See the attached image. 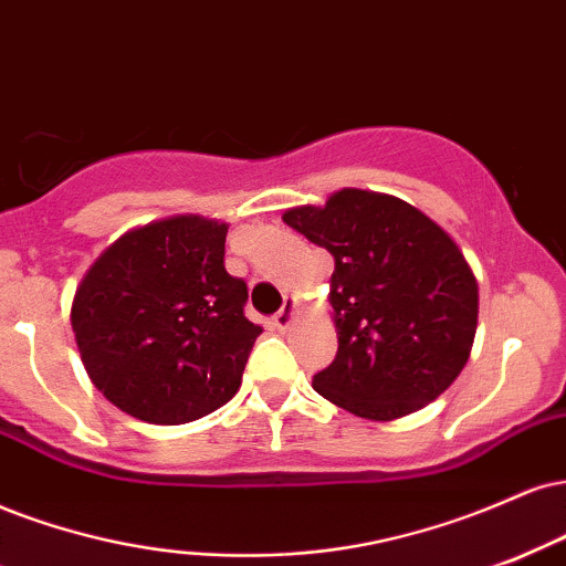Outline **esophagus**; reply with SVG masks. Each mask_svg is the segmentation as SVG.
Instances as JSON below:
<instances>
[{
    "label": "esophagus",
    "instance_id": "1",
    "mask_svg": "<svg viewBox=\"0 0 566 566\" xmlns=\"http://www.w3.org/2000/svg\"><path fill=\"white\" fill-rule=\"evenodd\" d=\"M292 318H295V301H284L282 311H276L271 322H274L276 329H287V326L292 324Z\"/></svg>",
    "mask_w": 566,
    "mask_h": 566
}]
</instances>
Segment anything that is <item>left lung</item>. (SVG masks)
<instances>
[{
    "instance_id": "8db88e82",
    "label": "left lung",
    "mask_w": 566,
    "mask_h": 566,
    "mask_svg": "<svg viewBox=\"0 0 566 566\" xmlns=\"http://www.w3.org/2000/svg\"><path fill=\"white\" fill-rule=\"evenodd\" d=\"M282 218L335 258L337 356L313 374V390L374 421L446 392L478 332V282L451 237L398 197L364 189Z\"/></svg>"
}]
</instances>
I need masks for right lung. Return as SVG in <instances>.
Masks as SVG:
<instances>
[{
    "label": "right lung",
    "mask_w": 566,
    "mask_h": 566,
    "mask_svg": "<svg viewBox=\"0 0 566 566\" xmlns=\"http://www.w3.org/2000/svg\"><path fill=\"white\" fill-rule=\"evenodd\" d=\"M227 223L179 216L134 229L86 271L71 308L97 390L149 424H187L240 390L261 326L223 269Z\"/></svg>",
    "instance_id": "obj_1"
}]
</instances>
